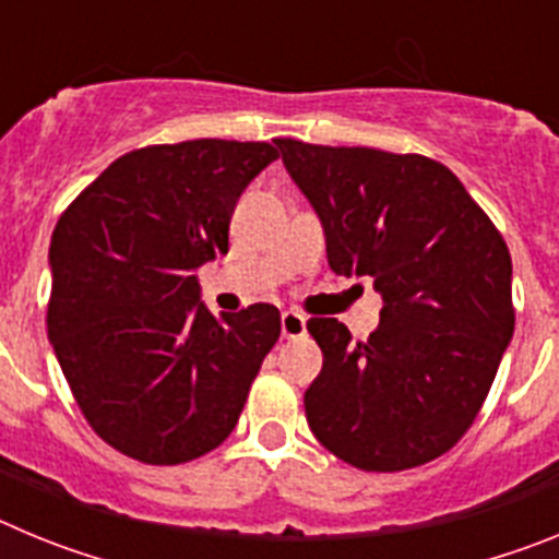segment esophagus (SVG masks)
<instances>
[{"label": "esophagus", "mask_w": 559, "mask_h": 559, "mask_svg": "<svg viewBox=\"0 0 559 559\" xmlns=\"http://www.w3.org/2000/svg\"><path fill=\"white\" fill-rule=\"evenodd\" d=\"M280 324H283V338H299L308 330V319L299 310H285L280 316Z\"/></svg>", "instance_id": "1"}]
</instances>
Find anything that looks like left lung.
Wrapping results in <instances>:
<instances>
[{
    "label": "left lung",
    "mask_w": 559,
    "mask_h": 559,
    "mask_svg": "<svg viewBox=\"0 0 559 559\" xmlns=\"http://www.w3.org/2000/svg\"><path fill=\"white\" fill-rule=\"evenodd\" d=\"M276 145L322 218L330 269L372 276L383 296L367 341L338 319L308 322L324 355L305 392L310 431L358 471L433 462L478 417L515 330L510 249L442 162L290 136Z\"/></svg>",
    "instance_id": "obj_1"
}]
</instances>
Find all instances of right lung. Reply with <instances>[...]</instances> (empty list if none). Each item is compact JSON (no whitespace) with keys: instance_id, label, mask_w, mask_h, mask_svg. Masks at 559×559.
<instances>
[{"instance_id":"obj_1","label":"right lung","mask_w":559,"mask_h":559,"mask_svg":"<svg viewBox=\"0 0 559 559\" xmlns=\"http://www.w3.org/2000/svg\"><path fill=\"white\" fill-rule=\"evenodd\" d=\"M271 142L147 145L106 167L58 218L47 335L92 431L142 464H185L237 426L280 310L212 316L199 269L229 251L240 192Z\"/></svg>"}]
</instances>
